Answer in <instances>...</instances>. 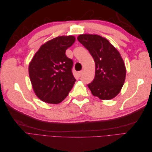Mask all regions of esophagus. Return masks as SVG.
<instances>
[{
	"instance_id": "1",
	"label": "esophagus",
	"mask_w": 152,
	"mask_h": 152,
	"mask_svg": "<svg viewBox=\"0 0 152 152\" xmlns=\"http://www.w3.org/2000/svg\"><path fill=\"white\" fill-rule=\"evenodd\" d=\"M82 73H83V71H80L79 73H78V74H79V77H80V76H82Z\"/></svg>"
}]
</instances>
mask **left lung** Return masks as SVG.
I'll use <instances>...</instances> for the list:
<instances>
[{"label":"left lung","mask_w":152,"mask_h":152,"mask_svg":"<svg viewBox=\"0 0 152 152\" xmlns=\"http://www.w3.org/2000/svg\"><path fill=\"white\" fill-rule=\"evenodd\" d=\"M78 40L89 50L95 62V77L87 84L92 94L101 99H111L120 93L126 70L117 49L98 35L83 34Z\"/></svg>","instance_id":"8db88e82"}]
</instances>
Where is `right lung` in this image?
<instances>
[{"mask_svg":"<svg viewBox=\"0 0 152 152\" xmlns=\"http://www.w3.org/2000/svg\"><path fill=\"white\" fill-rule=\"evenodd\" d=\"M73 36H59L40 48L30 63L31 83L37 97L51 104L61 103L76 81L72 73L73 60L65 54L75 42Z\"/></svg>","mask_w":152,"mask_h":152,"instance_id":"obj_1","label":"right lung"}]
</instances>
